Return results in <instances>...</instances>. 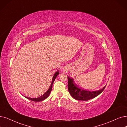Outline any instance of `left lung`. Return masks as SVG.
Segmentation results:
<instances>
[{"label":"left lung","instance_id":"1","mask_svg":"<svg viewBox=\"0 0 127 127\" xmlns=\"http://www.w3.org/2000/svg\"><path fill=\"white\" fill-rule=\"evenodd\" d=\"M68 89L71 96L76 100H89L97 96L105 89L106 86L102 89L96 91H89L81 89L75 84L73 79L68 77Z\"/></svg>","mask_w":127,"mask_h":127}]
</instances>
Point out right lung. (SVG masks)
Returning <instances> with one entry per match:
<instances>
[{
	"mask_svg": "<svg viewBox=\"0 0 127 127\" xmlns=\"http://www.w3.org/2000/svg\"><path fill=\"white\" fill-rule=\"evenodd\" d=\"M59 74V70L55 73V74H54V76L53 77V78H52V82H51V83H50V85H49L48 88L46 91H45L44 92H43V93L40 94L39 96H37V97H32H32H27V96H24L25 98H27L31 100L34 101V102H40V101H42L46 98H47L48 97V96L49 95L50 92H51V91H52V87H53V84L55 81L57 75Z\"/></svg>",
	"mask_w": 127,
	"mask_h": 127,
	"instance_id": "add662e5",
	"label": "right lung"
}]
</instances>
